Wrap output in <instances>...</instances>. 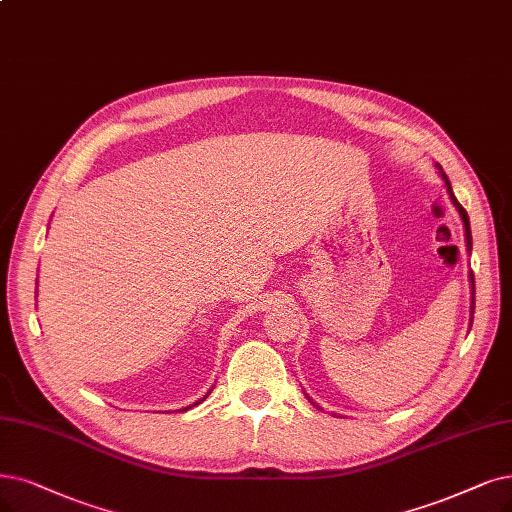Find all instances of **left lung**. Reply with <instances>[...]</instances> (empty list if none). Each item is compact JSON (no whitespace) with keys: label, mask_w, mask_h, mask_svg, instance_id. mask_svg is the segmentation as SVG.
Instances as JSON below:
<instances>
[{"label":"left lung","mask_w":512,"mask_h":512,"mask_svg":"<svg viewBox=\"0 0 512 512\" xmlns=\"http://www.w3.org/2000/svg\"><path fill=\"white\" fill-rule=\"evenodd\" d=\"M441 176H443L445 185H447L449 197H452V201H454L456 210H458V212H460V216H462V222H464V233H466V248H468V252H470V250H473V235H470V222H468V214H466V210L460 206L458 199L454 197V193H452V187H449V180H447V176H445V174H441ZM470 283H473V292H475V277H473V273H470ZM473 309H475V300H473ZM473 313H475V311H473Z\"/></svg>","instance_id":"obj_1"}]
</instances>
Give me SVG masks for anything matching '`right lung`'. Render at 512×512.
Segmentation results:
<instances>
[{
    "label": "right lung",
    "instance_id": "right-lung-1",
    "mask_svg": "<svg viewBox=\"0 0 512 512\" xmlns=\"http://www.w3.org/2000/svg\"><path fill=\"white\" fill-rule=\"evenodd\" d=\"M203 399H206V397H203ZM195 405H197V403H195ZM187 410H189V407H187Z\"/></svg>",
    "mask_w": 512,
    "mask_h": 512
}]
</instances>
